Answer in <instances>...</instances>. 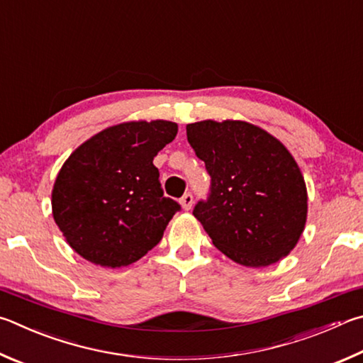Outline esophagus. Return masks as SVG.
<instances>
[{"label": "esophagus", "instance_id": "1", "mask_svg": "<svg viewBox=\"0 0 363 363\" xmlns=\"http://www.w3.org/2000/svg\"><path fill=\"white\" fill-rule=\"evenodd\" d=\"M179 203H181L182 209L189 211L190 208H192V204H194V196H192V194H186V195H184L182 199L179 200Z\"/></svg>", "mask_w": 363, "mask_h": 363}]
</instances>
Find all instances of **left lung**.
<instances>
[{
	"label": "left lung",
	"mask_w": 363,
	"mask_h": 363,
	"mask_svg": "<svg viewBox=\"0 0 363 363\" xmlns=\"http://www.w3.org/2000/svg\"><path fill=\"white\" fill-rule=\"evenodd\" d=\"M186 128L211 176L209 199L196 204L194 216L213 245L250 268L284 259L308 217L305 177L292 154L245 121H201Z\"/></svg>",
	"instance_id": "left-lung-1"
}]
</instances>
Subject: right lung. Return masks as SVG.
<instances>
[{
    "label": "right lung",
    "mask_w": 363,
    "mask_h": 363,
    "mask_svg": "<svg viewBox=\"0 0 363 363\" xmlns=\"http://www.w3.org/2000/svg\"><path fill=\"white\" fill-rule=\"evenodd\" d=\"M177 135L169 121H130L84 141L57 174L52 216L68 245L108 268L159 245L179 204L163 196L154 157Z\"/></svg>",
    "instance_id": "1"
}]
</instances>
